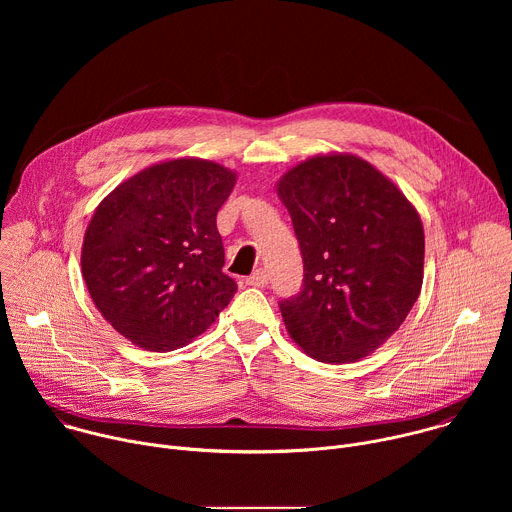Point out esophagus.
Returning a JSON list of instances; mask_svg holds the SVG:
<instances>
[{"mask_svg":"<svg viewBox=\"0 0 512 512\" xmlns=\"http://www.w3.org/2000/svg\"><path fill=\"white\" fill-rule=\"evenodd\" d=\"M247 285H253V287H265L267 285V273L263 269H257L253 275L247 277Z\"/></svg>","mask_w":512,"mask_h":512,"instance_id":"34e87169","label":"esophagus"}]
</instances>
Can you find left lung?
I'll return each instance as SVG.
<instances>
[{
	"label": "left lung",
	"instance_id": "obj_1",
	"mask_svg": "<svg viewBox=\"0 0 512 512\" xmlns=\"http://www.w3.org/2000/svg\"><path fill=\"white\" fill-rule=\"evenodd\" d=\"M304 259V287L279 304L285 328L320 362H356L405 322L423 283L419 212L373 164L314 156L277 182Z\"/></svg>",
	"mask_w": 512,
	"mask_h": 512
}]
</instances>
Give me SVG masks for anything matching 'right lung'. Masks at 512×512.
I'll return each mask as SVG.
<instances>
[{"label":"right lung","mask_w":512,"mask_h":512,"mask_svg":"<svg viewBox=\"0 0 512 512\" xmlns=\"http://www.w3.org/2000/svg\"><path fill=\"white\" fill-rule=\"evenodd\" d=\"M235 182L221 164L178 158L137 172L97 206L83 277L101 316L135 346L180 348L233 300L216 212Z\"/></svg>","instance_id":"add662e5"}]
</instances>
